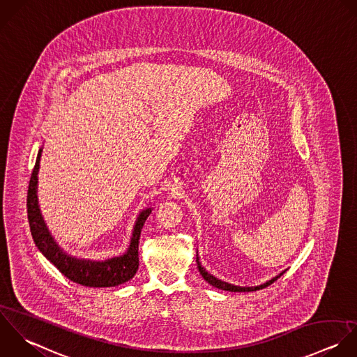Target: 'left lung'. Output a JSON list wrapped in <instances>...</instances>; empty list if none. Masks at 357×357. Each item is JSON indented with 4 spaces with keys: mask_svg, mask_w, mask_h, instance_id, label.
<instances>
[{
    "mask_svg": "<svg viewBox=\"0 0 357 357\" xmlns=\"http://www.w3.org/2000/svg\"><path fill=\"white\" fill-rule=\"evenodd\" d=\"M196 261H197V267H199V271H200V274H202V277L210 284V285H213V287H215V288H218V289H222V291H229V292H253V291H257V289H263V288H266V287H268V285H271L274 281H277L284 273H281L278 277H275V278H273L271 281H268V282H266V284H263V285H260V287H253V288H242V287H235V285H231V284H227V282H224V281H221V280H217L215 277H213L211 274H208L202 266H200V261H199V257H196Z\"/></svg>",
    "mask_w": 357,
    "mask_h": 357,
    "instance_id": "obj_1",
    "label": "left lung"
}]
</instances>
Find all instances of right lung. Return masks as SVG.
Returning <instances> with one entry per match:
<instances>
[{
  "instance_id": "add662e5",
  "label": "right lung",
  "mask_w": 357,
  "mask_h": 357,
  "mask_svg": "<svg viewBox=\"0 0 357 357\" xmlns=\"http://www.w3.org/2000/svg\"><path fill=\"white\" fill-rule=\"evenodd\" d=\"M41 150L37 154L34 168L31 171V176L29 181L27 189V220L33 241L38 250L63 274L68 280L90 288H109L119 284H123L132 280L139 268V239L142 228L150 215L151 210L147 208L142 211L139 215L130 246L123 256L114 257L105 261H90V260H79L65 255L58 245L51 238L43 217L40 214L38 202H37V172L40 164Z\"/></svg>"
}]
</instances>
